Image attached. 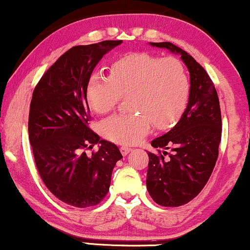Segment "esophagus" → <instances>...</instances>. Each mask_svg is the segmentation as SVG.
Returning a JSON list of instances; mask_svg holds the SVG:
<instances>
[{
	"instance_id": "1",
	"label": "esophagus",
	"mask_w": 250,
	"mask_h": 250,
	"mask_svg": "<svg viewBox=\"0 0 250 250\" xmlns=\"http://www.w3.org/2000/svg\"><path fill=\"white\" fill-rule=\"evenodd\" d=\"M131 148H129V146H121V152H122V155L123 156H127V153L131 151Z\"/></svg>"
}]
</instances>
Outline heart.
Instances as JSON below:
<instances>
[{"instance_id":"b5f03b06","label":"heart","mask_w":250,"mask_h":250,"mask_svg":"<svg viewBox=\"0 0 250 250\" xmlns=\"http://www.w3.org/2000/svg\"><path fill=\"white\" fill-rule=\"evenodd\" d=\"M190 84L183 63L173 57L131 53L112 61L110 75L92 74L86 86L90 107L98 114L114 110L127 97L129 115L104 118L101 135L119 145H135L150 132L167 129L182 115Z\"/></svg>"}]
</instances>
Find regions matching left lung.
<instances>
[{
	"instance_id": "8db88e82",
	"label": "left lung",
	"mask_w": 250,
	"mask_h": 250,
	"mask_svg": "<svg viewBox=\"0 0 250 250\" xmlns=\"http://www.w3.org/2000/svg\"><path fill=\"white\" fill-rule=\"evenodd\" d=\"M150 45L180 54L190 73L186 110L169 132L152 140L153 148L163 150L148 151L149 194L160 206L179 207L199 194L216 164L222 135L220 101L210 77L190 54L170 42ZM168 148L170 154L167 152Z\"/></svg>"
}]
</instances>
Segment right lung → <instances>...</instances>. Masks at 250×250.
Instances as JSON below:
<instances>
[{
  "label": "right lung",
  "mask_w": 250,
  "mask_h": 250,
  "mask_svg": "<svg viewBox=\"0 0 250 250\" xmlns=\"http://www.w3.org/2000/svg\"><path fill=\"white\" fill-rule=\"evenodd\" d=\"M122 41L77 45L64 52L33 92L28 133L37 170L47 189L70 206L100 204L108 193L112 169L123 158L114 143L88 127L86 86L102 57ZM99 145L87 156L83 151Z\"/></svg>",
  "instance_id": "1"
}]
</instances>
